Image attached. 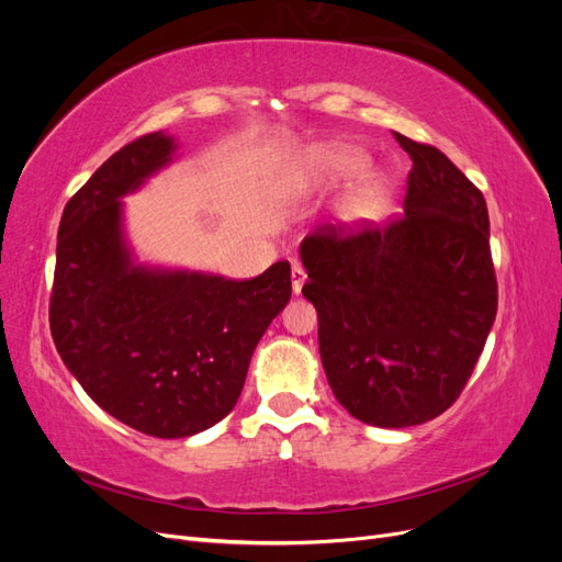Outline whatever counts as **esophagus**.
<instances>
[{
  "label": "esophagus",
  "instance_id": "1",
  "mask_svg": "<svg viewBox=\"0 0 562 562\" xmlns=\"http://www.w3.org/2000/svg\"><path fill=\"white\" fill-rule=\"evenodd\" d=\"M291 277H293V293L300 295L302 293V285L307 281V271H304L300 265H293L291 269Z\"/></svg>",
  "mask_w": 562,
  "mask_h": 562
}]
</instances>
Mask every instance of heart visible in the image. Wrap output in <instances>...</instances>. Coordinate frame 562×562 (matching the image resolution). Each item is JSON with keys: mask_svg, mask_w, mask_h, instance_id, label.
Returning a JSON list of instances; mask_svg holds the SVG:
<instances>
[{"mask_svg": "<svg viewBox=\"0 0 562 562\" xmlns=\"http://www.w3.org/2000/svg\"><path fill=\"white\" fill-rule=\"evenodd\" d=\"M312 173L318 182H337L347 180L363 171L368 159L363 151L347 147V145H328L318 147L312 159ZM391 201V187L384 176L380 173H368L359 182H353L345 196L339 199L337 215L349 227L368 225L380 220Z\"/></svg>", "mask_w": 562, "mask_h": 562, "instance_id": "1", "label": "heart"}]
</instances>
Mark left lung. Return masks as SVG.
<instances>
[{"label":"left lung","mask_w":562,"mask_h":562,"mask_svg":"<svg viewBox=\"0 0 562 562\" xmlns=\"http://www.w3.org/2000/svg\"><path fill=\"white\" fill-rule=\"evenodd\" d=\"M394 138L413 159L405 213L382 229L321 227L300 246L333 394L382 429L446 413L497 316L481 190L440 149Z\"/></svg>","instance_id":"1"}]
</instances>
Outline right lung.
Returning a JSON list of instances; mask_svg holds the SVG:
<instances>
[{"mask_svg":"<svg viewBox=\"0 0 562 562\" xmlns=\"http://www.w3.org/2000/svg\"><path fill=\"white\" fill-rule=\"evenodd\" d=\"M164 131L112 155L67 201L50 335L83 391L126 427L187 438L227 417L260 337L291 300V265L232 281L135 260L124 196L173 161Z\"/></svg>","mask_w":562,"mask_h":562,"instance_id":"add662e5","label":"right lung"}]
</instances>
